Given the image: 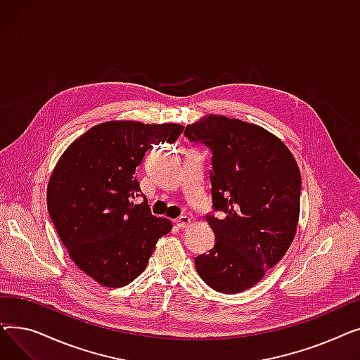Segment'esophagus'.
<instances>
[{
	"instance_id": "34e87169",
	"label": "esophagus",
	"mask_w": 360,
	"mask_h": 360,
	"mask_svg": "<svg viewBox=\"0 0 360 360\" xmlns=\"http://www.w3.org/2000/svg\"><path fill=\"white\" fill-rule=\"evenodd\" d=\"M175 224L178 226L179 229H184V228H188V226L191 224V219L188 217V216H181V217H178L176 220H175Z\"/></svg>"
}]
</instances>
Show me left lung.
Returning <instances> with one entry per match:
<instances>
[{
    "label": "left lung",
    "mask_w": 360,
    "mask_h": 360,
    "mask_svg": "<svg viewBox=\"0 0 360 360\" xmlns=\"http://www.w3.org/2000/svg\"><path fill=\"white\" fill-rule=\"evenodd\" d=\"M185 136L213 151L212 195L223 217L207 216L216 236L195 258L212 289L248 290L285 257L300 213V170L288 146L255 124L210 113L186 125Z\"/></svg>",
    "instance_id": "left-lung-1"
}]
</instances>
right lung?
<instances>
[{
	"label": "right lung",
	"mask_w": 360,
	"mask_h": 360,
	"mask_svg": "<svg viewBox=\"0 0 360 360\" xmlns=\"http://www.w3.org/2000/svg\"><path fill=\"white\" fill-rule=\"evenodd\" d=\"M184 125L106 121L75 139L56 162L46 190L48 212L72 262L105 288H122L139 277L172 229L136 204V169L147 150L174 143Z\"/></svg>",
	"instance_id": "right-lung-1"
}]
</instances>
